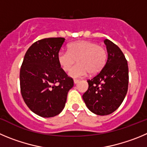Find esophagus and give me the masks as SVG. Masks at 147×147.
Segmentation results:
<instances>
[{
	"label": "esophagus",
	"mask_w": 147,
	"mask_h": 147,
	"mask_svg": "<svg viewBox=\"0 0 147 147\" xmlns=\"http://www.w3.org/2000/svg\"><path fill=\"white\" fill-rule=\"evenodd\" d=\"M78 82H79V80H77V79H74V83H75V84H77Z\"/></svg>",
	"instance_id": "1"
}]
</instances>
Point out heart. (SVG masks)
I'll return each instance as SVG.
<instances>
[{"instance_id":"b5f03b06","label":"heart","mask_w":147,"mask_h":147,"mask_svg":"<svg viewBox=\"0 0 147 147\" xmlns=\"http://www.w3.org/2000/svg\"><path fill=\"white\" fill-rule=\"evenodd\" d=\"M107 51L101 46L91 41L82 40L72 42L68 51H60L57 59L64 71L69 70L76 60L78 64L69 72L72 78H81L88 72L94 75L101 70L106 64Z\"/></svg>"}]
</instances>
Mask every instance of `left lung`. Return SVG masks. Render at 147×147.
I'll return each instance as SVG.
<instances>
[{"label":"left lung","mask_w":147,"mask_h":147,"mask_svg":"<svg viewBox=\"0 0 147 147\" xmlns=\"http://www.w3.org/2000/svg\"><path fill=\"white\" fill-rule=\"evenodd\" d=\"M108 57L105 67L88 80V88L83 95L87 107L98 115L115 112L124 100L128 87V67L120 48L108 39L104 40Z\"/></svg>","instance_id":"8db88e82"}]
</instances>
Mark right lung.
<instances>
[{
  "mask_svg": "<svg viewBox=\"0 0 147 147\" xmlns=\"http://www.w3.org/2000/svg\"><path fill=\"white\" fill-rule=\"evenodd\" d=\"M64 40V38L40 40L24 55L20 75L21 94L30 110L40 117L59 115L74 86L57 59Z\"/></svg>",
  "mask_w": 147,
  "mask_h": 147,
  "instance_id": "1",
  "label": "right lung"
}]
</instances>
